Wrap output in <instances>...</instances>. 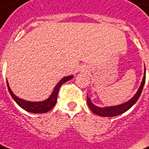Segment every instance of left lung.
Listing matches in <instances>:
<instances>
[{"label":"left lung","instance_id":"8db88e82","mask_svg":"<svg viewBox=\"0 0 149 149\" xmlns=\"http://www.w3.org/2000/svg\"><path fill=\"white\" fill-rule=\"evenodd\" d=\"M145 83H146V69H145V72H144L143 79H142L141 85L139 86V89L137 91V93H135V95L127 102H125L124 104H119V105H117V106L99 107L97 106H95L91 102V99L87 97V100H86L87 104H88L89 107H90V109L93 113L101 116V117H115V116L120 115L121 113H125L127 111H128L136 103L140 95H141V92H142Z\"/></svg>","mask_w":149,"mask_h":149}]
</instances>
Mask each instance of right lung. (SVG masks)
Segmentation results:
<instances>
[{"label": "right lung", "instance_id": "right-lung-1", "mask_svg": "<svg viewBox=\"0 0 149 149\" xmlns=\"http://www.w3.org/2000/svg\"><path fill=\"white\" fill-rule=\"evenodd\" d=\"M73 77V76H69V77H63V79H61L60 81L58 82V84H56V87L54 89L53 92L52 93L51 96L45 100L41 102H30L26 101L24 100L21 99V98L17 97V96H15L13 92L10 90L9 84H8V81H7V85H8V91L10 93V96L12 97L16 103L19 105L22 109H24L26 111L31 112V113H46L48 111H49L50 110L53 108V107L55 106V104H56L57 101V95H58V91L61 86L63 85L64 83L69 81L70 79H71Z\"/></svg>", "mask_w": 149, "mask_h": 149}]
</instances>
